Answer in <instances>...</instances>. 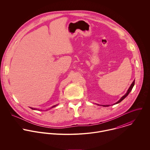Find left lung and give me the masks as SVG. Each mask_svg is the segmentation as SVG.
Masks as SVG:
<instances>
[{"label":"left lung","mask_w":150,"mask_h":150,"mask_svg":"<svg viewBox=\"0 0 150 150\" xmlns=\"http://www.w3.org/2000/svg\"><path fill=\"white\" fill-rule=\"evenodd\" d=\"M134 80L133 81V83H132V84L130 85V87L129 88L128 90L127 91V93L117 102V103H115V104H117V103H120L122 100H123L128 95H129V93H130V92L132 91V88H133V86H134ZM104 107H108V106H109V105H103Z\"/></svg>","instance_id":"8db88e82"}]
</instances>
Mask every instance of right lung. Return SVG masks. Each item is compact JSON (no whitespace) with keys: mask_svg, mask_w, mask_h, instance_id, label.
<instances>
[{"mask_svg":"<svg viewBox=\"0 0 150 150\" xmlns=\"http://www.w3.org/2000/svg\"><path fill=\"white\" fill-rule=\"evenodd\" d=\"M58 106V105H54V106H52V107H51V108H53V107H56V106ZM30 108H31V109H32V110H38V109H37V108H33V107H30ZM51 108H50V109H51ZM50 109H49V110H50ZM48 110V109H47V110Z\"/></svg>","mask_w":150,"mask_h":150,"instance_id":"obj_1","label":"right lung"}]
</instances>
